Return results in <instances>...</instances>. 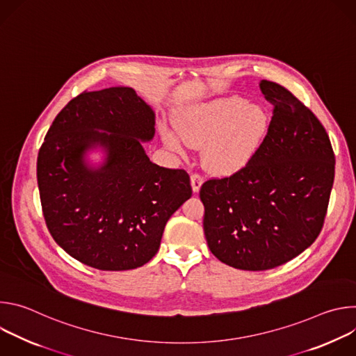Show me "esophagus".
<instances>
[{
	"label": "esophagus",
	"mask_w": 356,
	"mask_h": 356,
	"mask_svg": "<svg viewBox=\"0 0 356 356\" xmlns=\"http://www.w3.org/2000/svg\"><path fill=\"white\" fill-rule=\"evenodd\" d=\"M190 180H191V188H193V193H198L200 191V187H201V184H202V177L200 176V175H197V173H193L191 175V177H190Z\"/></svg>",
	"instance_id": "obj_1"
}]
</instances>
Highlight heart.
<instances>
[{"label": "heart", "instance_id": "1", "mask_svg": "<svg viewBox=\"0 0 356 356\" xmlns=\"http://www.w3.org/2000/svg\"><path fill=\"white\" fill-rule=\"evenodd\" d=\"M175 132L165 129L166 143L179 152L184 143L202 147V163L214 175L243 169L266 139L269 115L242 97L216 98L181 108L175 117Z\"/></svg>", "mask_w": 356, "mask_h": 356}]
</instances>
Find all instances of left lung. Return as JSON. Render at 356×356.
<instances>
[{
    "label": "left lung",
    "mask_w": 356,
    "mask_h": 356,
    "mask_svg": "<svg viewBox=\"0 0 356 356\" xmlns=\"http://www.w3.org/2000/svg\"><path fill=\"white\" fill-rule=\"evenodd\" d=\"M273 117L257 155L229 177L200 188L213 255L241 270L277 268L320 235L335 175L321 122L283 86L262 80Z\"/></svg>",
    "instance_id": "1"
}]
</instances>
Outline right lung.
Masks as SVG:
<instances>
[{"instance_id":"add662e5","label":"right lung","mask_w":356,"mask_h":356,"mask_svg":"<svg viewBox=\"0 0 356 356\" xmlns=\"http://www.w3.org/2000/svg\"><path fill=\"white\" fill-rule=\"evenodd\" d=\"M155 113L131 87L84 91L50 125L38 155V186L50 235L70 257L99 270H129L156 255L165 225L191 197L183 169L152 163L142 142ZM106 150L98 168L85 161Z\"/></svg>"}]
</instances>
